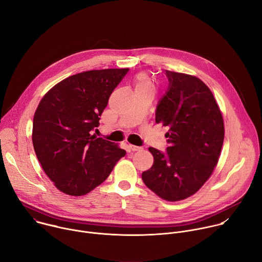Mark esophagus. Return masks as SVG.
<instances>
[{"mask_svg": "<svg viewBox=\"0 0 262 262\" xmlns=\"http://www.w3.org/2000/svg\"><path fill=\"white\" fill-rule=\"evenodd\" d=\"M129 148H130V150L132 151H139V150H141V147H139V146H136V145H132V144H129Z\"/></svg>", "mask_w": 262, "mask_h": 262, "instance_id": "1", "label": "esophagus"}]
</instances>
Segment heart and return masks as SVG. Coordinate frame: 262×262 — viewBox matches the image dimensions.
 I'll return each instance as SVG.
<instances>
[{
	"label": "heart",
	"mask_w": 262,
	"mask_h": 262,
	"mask_svg": "<svg viewBox=\"0 0 262 262\" xmlns=\"http://www.w3.org/2000/svg\"><path fill=\"white\" fill-rule=\"evenodd\" d=\"M135 84H136V89H150V90L156 89V84L154 80L149 77L147 73L139 74V76L136 78Z\"/></svg>",
	"instance_id": "heart-1"
}]
</instances>
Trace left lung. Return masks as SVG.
<instances>
[{
	"label": "left lung",
	"mask_w": 262,
	"mask_h": 262,
	"mask_svg": "<svg viewBox=\"0 0 262 262\" xmlns=\"http://www.w3.org/2000/svg\"><path fill=\"white\" fill-rule=\"evenodd\" d=\"M166 74L169 88L157 107L156 122L168 128L170 146L165 154L148 148L155 161L142 179L159 197L174 202L197 193L211 176L225 128L212 92L199 78L170 70Z\"/></svg>",
	"instance_id": "left-lung-1"
}]
</instances>
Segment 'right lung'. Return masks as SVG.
Instances as JSON below:
<instances>
[{
	"mask_svg": "<svg viewBox=\"0 0 262 262\" xmlns=\"http://www.w3.org/2000/svg\"><path fill=\"white\" fill-rule=\"evenodd\" d=\"M128 68L73 74L50 89L33 118L32 142L37 159L56 188L84 196L102 183L125 156L118 144L91 130Z\"/></svg>",
	"mask_w": 262,
	"mask_h": 262,
	"instance_id": "obj_1",
	"label": "right lung"
}]
</instances>
